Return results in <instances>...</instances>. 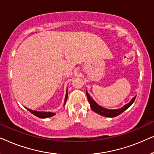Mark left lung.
Here are the masks:
<instances>
[{"label":"left lung","instance_id":"8db88e82","mask_svg":"<svg viewBox=\"0 0 154 154\" xmlns=\"http://www.w3.org/2000/svg\"><path fill=\"white\" fill-rule=\"evenodd\" d=\"M86 94H87L88 100L90 103V108L92 109V110L94 111L95 113H98V114L103 116L109 117V118L117 116H119L121 114V113H123V111H125L126 109H128L132 104H133V102H134V100H135V98H136V96L134 97L130 100V102L129 103L125 104L123 107H121V108L116 109H109L104 108V107L100 106V105H99L95 101H94L93 99L90 97L87 90H86Z\"/></svg>","mask_w":154,"mask_h":154}]
</instances>
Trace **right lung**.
<instances>
[{"label":"right lung","instance_id":"add662e5","mask_svg":"<svg viewBox=\"0 0 154 154\" xmlns=\"http://www.w3.org/2000/svg\"><path fill=\"white\" fill-rule=\"evenodd\" d=\"M67 97H68V88H66V95H65V99H64V106L66 104V100H67ZM27 110L29 111H30L31 113H33V115L35 116L41 118V119H46V118H49V117H52L53 116L55 115V113L54 112H48V111H34L32 110V109H28L26 107H25Z\"/></svg>","mask_w":154,"mask_h":154}]
</instances>
